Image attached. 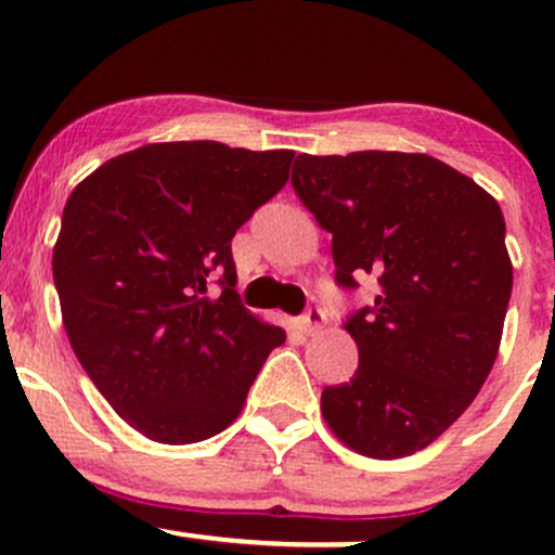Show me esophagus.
Wrapping results in <instances>:
<instances>
[{
	"instance_id": "obj_1",
	"label": "esophagus",
	"mask_w": 555,
	"mask_h": 555,
	"mask_svg": "<svg viewBox=\"0 0 555 555\" xmlns=\"http://www.w3.org/2000/svg\"><path fill=\"white\" fill-rule=\"evenodd\" d=\"M323 323H326V313H323L318 305H310L302 313V318H299V328H302L305 334H315V331L323 328Z\"/></svg>"
}]
</instances>
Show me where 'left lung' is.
<instances>
[{"label":"left lung","mask_w":555,"mask_h":555,"mask_svg":"<svg viewBox=\"0 0 555 555\" xmlns=\"http://www.w3.org/2000/svg\"><path fill=\"white\" fill-rule=\"evenodd\" d=\"M292 188L334 237L336 284L378 282L344 321L360 362L323 388V417L358 454H415L473 404L499 354L512 297L501 206L449 164L399 151L299 154Z\"/></svg>","instance_id":"1"}]
</instances>
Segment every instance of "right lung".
Returning a JSON list of instances; mask_svg holds the SVG:
<instances>
[{"label": "right lung", "mask_w": 555, "mask_h": 555, "mask_svg": "<svg viewBox=\"0 0 555 555\" xmlns=\"http://www.w3.org/2000/svg\"><path fill=\"white\" fill-rule=\"evenodd\" d=\"M292 158L216 140L151 143L67 197L52 258L67 339L114 412L151 441L197 443L232 425L286 339L242 308L232 237L284 188Z\"/></svg>", "instance_id": "1"}]
</instances>
